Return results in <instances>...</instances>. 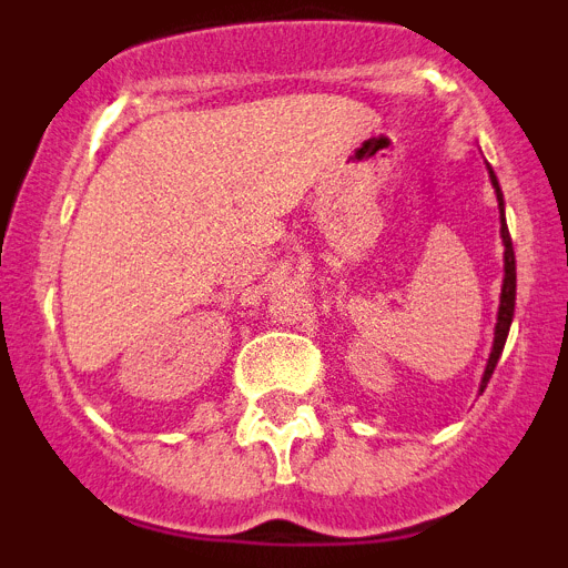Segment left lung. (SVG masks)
I'll return each mask as SVG.
<instances>
[{
  "label": "left lung",
  "instance_id": "8db88e82",
  "mask_svg": "<svg viewBox=\"0 0 568 568\" xmlns=\"http://www.w3.org/2000/svg\"><path fill=\"white\" fill-rule=\"evenodd\" d=\"M491 175V184H495V193H498V202H500V235H504V290H500V310H498V327H495V346H491V355H489V364H486V373H484V384H480V393L486 389L489 384L491 373H495V364H498L500 353H504V344H506V335H509V324H511V315H515V287H518V275H515V247H511V235L509 227H506V219H504V193L498 187V175L495 170L489 168Z\"/></svg>",
  "mask_w": 568,
  "mask_h": 568
}]
</instances>
